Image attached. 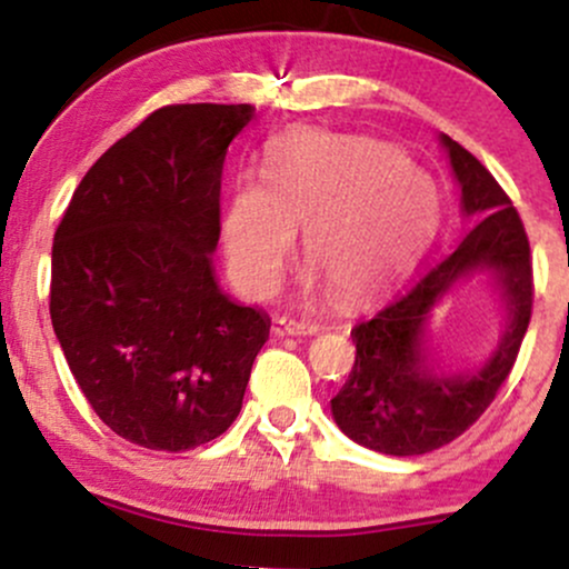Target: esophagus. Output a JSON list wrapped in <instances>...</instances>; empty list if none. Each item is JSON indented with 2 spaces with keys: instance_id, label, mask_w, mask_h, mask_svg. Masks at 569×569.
Wrapping results in <instances>:
<instances>
[{
  "instance_id": "34e87169",
  "label": "esophagus",
  "mask_w": 569,
  "mask_h": 569,
  "mask_svg": "<svg viewBox=\"0 0 569 569\" xmlns=\"http://www.w3.org/2000/svg\"><path fill=\"white\" fill-rule=\"evenodd\" d=\"M318 331V323L297 321V318H278V335L286 337H310Z\"/></svg>"
}]
</instances>
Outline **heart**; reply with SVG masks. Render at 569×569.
I'll return each mask as SVG.
<instances>
[{"label": "heart", "instance_id": "heart-1", "mask_svg": "<svg viewBox=\"0 0 569 569\" xmlns=\"http://www.w3.org/2000/svg\"><path fill=\"white\" fill-rule=\"evenodd\" d=\"M439 213L430 176L367 136L291 130L267 149L264 184L238 179L221 211L227 270L248 297L278 289L305 230L307 262L342 302L407 270Z\"/></svg>", "mask_w": 569, "mask_h": 569}]
</instances>
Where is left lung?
<instances>
[{"instance_id":"8db88e82","label":"left lung","mask_w":569,"mask_h":569,"mask_svg":"<svg viewBox=\"0 0 569 569\" xmlns=\"http://www.w3.org/2000/svg\"><path fill=\"white\" fill-rule=\"evenodd\" d=\"M462 192L466 217L479 219L447 257L433 259L367 321L350 331L356 363L331 398L342 433L382 455H426L455 441L485 415L511 375L532 316V257L525 224L495 176L466 147L441 136ZM496 272L509 307V329L493 358L473 376L427 369L421 331L427 312L455 279Z\"/></svg>"}]
</instances>
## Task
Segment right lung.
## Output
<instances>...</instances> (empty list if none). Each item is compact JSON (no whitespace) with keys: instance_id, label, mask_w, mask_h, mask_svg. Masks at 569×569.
<instances>
[{"instance_id":"1","label":"right lung","mask_w":569,"mask_h":569,"mask_svg":"<svg viewBox=\"0 0 569 569\" xmlns=\"http://www.w3.org/2000/svg\"><path fill=\"white\" fill-rule=\"evenodd\" d=\"M253 114L158 109L96 160L56 230V337L96 415L139 447L189 452L224 433L270 337L211 267L227 147Z\"/></svg>"}]
</instances>
